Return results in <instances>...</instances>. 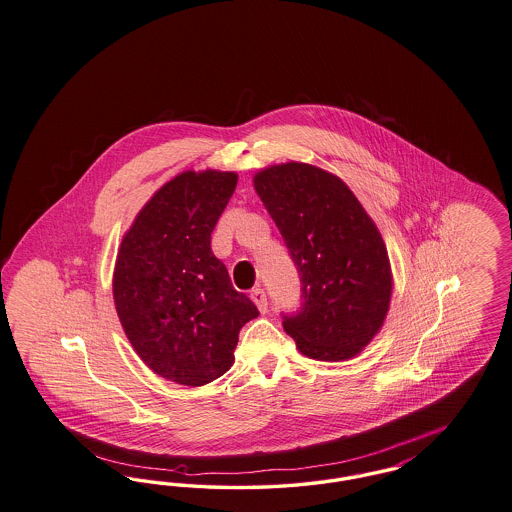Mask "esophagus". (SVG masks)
<instances>
[{
	"label": "esophagus",
	"instance_id": "obj_1",
	"mask_svg": "<svg viewBox=\"0 0 512 512\" xmlns=\"http://www.w3.org/2000/svg\"><path fill=\"white\" fill-rule=\"evenodd\" d=\"M251 299H253V303L257 305V309H259L261 313H267L268 301L267 293H265V290H261V288H255V290L251 292Z\"/></svg>",
	"mask_w": 512,
	"mask_h": 512
}]
</instances>
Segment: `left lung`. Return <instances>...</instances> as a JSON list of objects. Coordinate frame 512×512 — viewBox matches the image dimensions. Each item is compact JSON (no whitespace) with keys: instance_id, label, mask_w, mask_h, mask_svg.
Listing matches in <instances>:
<instances>
[{"instance_id":"obj_1","label":"left lung","mask_w":512,"mask_h":512,"mask_svg":"<svg viewBox=\"0 0 512 512\" xmlns=\"http://www.w3.org/2000/svg\"><path fill=\"white\" fill-rule=\"evenodd\" d=\"M301 278V311L284 317L297 349L317 361L359 355L390 311L388 249L347 184L307 163H282L253 176Z\"/></svg>"}]
</instances>
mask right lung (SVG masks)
Wrapping results in <instances>:
<instances>
[{
    "instance_id": "right-lung-1",
    "label": "right lung",
    "mask_w": 512,
    "mask_h": 512,
    "mask_svg": "<svg viewBox=\"0 0 512 512\" xmlns=\"http://www.w3.org/2000/svg\"><path fill=\"white\" fill-rule=\"evenodd\" d=\"M236 184V172H180L151 195L119 247L122 330L147 368L182 386L209 384L234 365L240 330L259 315L211 251Z\"/></svg>"
}]
</instances>
